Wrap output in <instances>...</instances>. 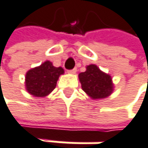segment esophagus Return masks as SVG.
<instances>
[{
	"label": "esophagus",
	"mask_w": 148,
	"mask_h": 148,
	"mask_svg": "<svg viewBox=\"0 0 148 148\" xmlns=\"http://www.w3.org/2000/svg\"><path fill=\"white\" fill-rule=\"evenodd\" d=\"M76 68H75V69H73V70H69V71H68V73H72V75H75V73H76Z\"/></svg>",
	"instance_id": "obj_1"
}]
</instances>
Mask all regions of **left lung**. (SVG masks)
<instances>
[{"label":"left lung","instance_id":"8db88e82","mask_svg":"<svg viewBox=\"0 0 148 148\" xmlns=\"http://www.w3.org/2000/svg\"><path fill=\"white\" fill-rule=\"evenodd\" d=\"M82 89L92 99H103L114 90L111 76L102 72L95 64L86 66V71L79 73Z\"/></svg>","mask_w":148,"mask_h":148}]
</instances>
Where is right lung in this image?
I'll use <instances>...</instances> for the list:
<instances>
[{
	"label": "right lung",
	"instance_id": "add662e5",
	"mask_svg": "<svg viewBox=\"0 0 148 148\" xmlns=\"http://www.w3.org/2000/svg\"><path fill=\"white\" fill-rule=\"evenodd\" d=\"M64 73L62 67H54L50 61L26 73L25 87L28 93L36 97L48 95L55 88L61 75Z\"/></svg>",
	"mask_w": 148,
	"mask_h": 148
}]
</instances>
